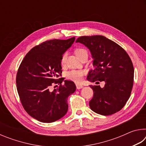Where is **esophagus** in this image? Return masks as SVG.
Segmentation results:
<instances>
[{
	"mask_svg": "<svg viewBox=\"0 0 146 146\" xmlns=\"http://www.w3.org/2000/svg\"><path fill=\"white\" fill-rule=\"evenodd\" d=\"M76 89H77V90H79V89H81V88H82L84 86H82V85H80V84H76Z\"/></svg>",
	"mask_w": 146,
	"mask_h": 146,
	"instance_id": "esophagus-1",
	"label": "esophagus"
}]
</instances>
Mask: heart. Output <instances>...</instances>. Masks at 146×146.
<instances>
[{
	"label": "heart",
	"mask_w": 146,
	"mask_h": 146,
	"mask_svg": "<svg viewBox=\"0 0 146 146\" xmlns=\"http://www.w3.org/2000/svg\"><path fill=\"white\" fill-rule=\"evenodd\" d=\"M75 52L76 53V55L78 56V57H79L80 59L86 55H88L87 50L84 48L76 49ZM66 58H67V53H65L63 54L60 59V63L62 65H64V64H66ZM84 74L85 72L83 70H71L68 71V72L66 73L65 77L68 80L72 81V82H74L75 83H79L82 81L83 76L84 75Z\"/></svg>",
	"instance_id": "obj_1"
}]
</instances>
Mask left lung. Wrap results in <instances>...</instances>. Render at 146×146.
I'll return each instance as SVG.
<instances>
[{"instance_id":"obj_1","label":"left lung","mask_w":146,"mask_h":146,"mask_svg":"<svg viewBox=\"0 0 146 146\" xmlns=\"http://www.w3.org/2000/svg\"><path fill=\"white\" fill-rule=\"evenodd\" d=\"M76 42L88 47L94 59L95 69L88 74V80L105 82L102 88L90 86L93 90L91 110L106 116L119 111L129 99L133 86L134 68L129 56L120 46L102 35L82 36Z\"/></svg>"}]
</instances>
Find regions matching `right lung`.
Listing matches in <instances>:
<instances>
[{
	"label": "right lung",
	"mask_w": 146,
	"mask_h": 146,
	"mask_svg": "<svg viewBox=\"0 0 146 146\" xmlns=\"http://www.w3.org/2000/svg\"><path fill=\"white\" fill-rule=\"evenodd\" d=\"M75 39L43 42L33 47L20 64L16 76L20 100L26 111L40 122H53L68 111V97L75 92L76 86L70 80L62 84L60 59ZM54 84L59 88L51 92Z\"/></svg>",
	"instance_id": "add662e5"
}]
</instances>
